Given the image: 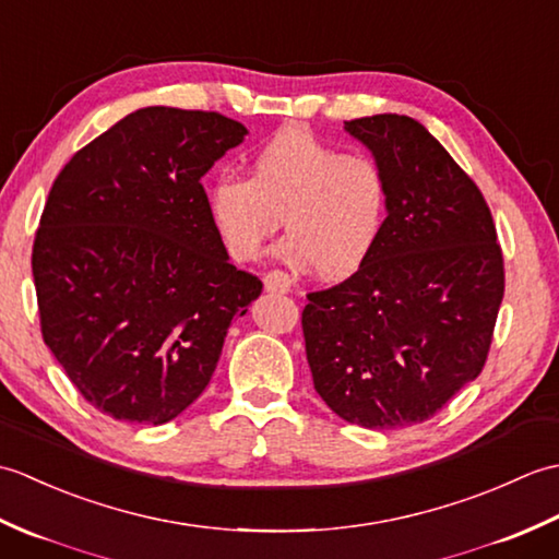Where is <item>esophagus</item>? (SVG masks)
<instances>
[{"instance_id": "obj_1", "label": "esophagus", "mask_w": 559, "mask_h": 559, "mask_svg": "<svg viewBox=\"0 0 559 559\" xmlns=\"http://www.w3.org/2000/svg\"><path fill=\"white\" fill-rule=\"evenodd\" d=\"M290 276L283 271H269L264 276V288L266 293H288L290 290Z\"/></svg>"}]
</instances>
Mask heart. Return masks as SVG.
Wrapping results in <instances>:
<instances>
[{"mask_svg": "<svg viewBox=\"0 0 559 559\" xmlns=\"http://www.w3.org/2000/svg\"><path fill=\"white\" fill-rule=\"evenodd\" d=\"M206 211L235 261H254L283 223L281 261L346 278L382 237L389 182L372 156L338 153L310 129L283 127L254 151L247 177L223 173L209 185Z\"/></svg>", "mask_w": 559, "mask_h": 559, "instance_id": "b5f03b06", "label": "heart"}]
</instances>
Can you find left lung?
Segmentation results:
<instances>
[{
    "mask_svg": "<svg viewBox=\"0 0 559 559\" xmlns=\"http://www.w3.org/2000/svg\"><path fill=\"white\" fill-rule=\"evenodd\" d=\"M389 182L372 254L307 295L302 334L317 394L370 430L423 423L488 360L504 295L492 213L447 148L406 115L346 122Z\"/></svg>",
    "mask_w": 559,
    "mask_h": 559,
    "instance_id": "8db88e82",
    "label": "left lung"
}]
</instances>
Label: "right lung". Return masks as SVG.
I'll use <instances>...</instances> for the list:
<instances>
[{"label": "right lung", "mask_w": 559, "mask_h": 559, "mask_svg": "<svg viewBox=\"0 0 559 559\" xmlns=\"http://www.w3.org/2000/svg\"><path fill=\"white\" fill-rule=\"evenodd\" d=\"M247 129L141 108L74 153L33 242L45 346L115 420L163 425L201 396L261 281L230 264L201 187Z\"/></svg>", "instance_id": "add662e5"}]
</instances>
